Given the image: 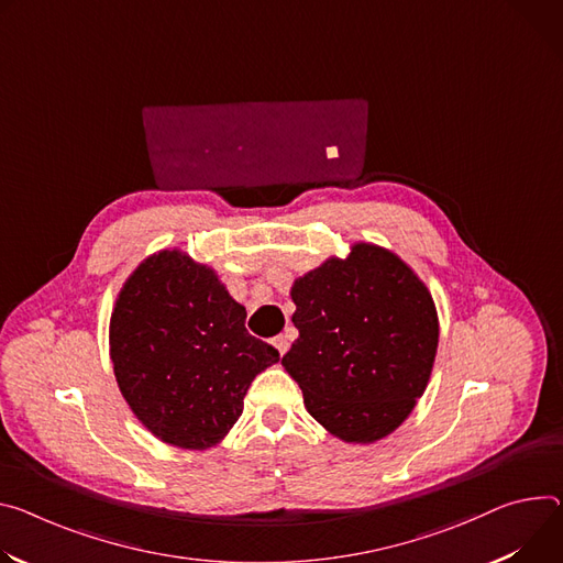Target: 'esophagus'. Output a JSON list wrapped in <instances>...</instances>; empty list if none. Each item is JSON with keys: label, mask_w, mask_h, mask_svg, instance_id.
Masks as SVG:
<instances>
[{"label": "esophagus", "mask_w": 563, "mask_h": 563, "mask_svg": "<svg viewBox=\"0 0 563 563\" xmlns=\"http://www.w3.org/2000/svg\"><path fill=\"white\" fill-rule=\"evenodd\" d=\"M274 345H276V350H278L280 354H285V352L289 350V339H287V334H278V336H274Z\"/></svg>", "instance_id": "esophagus-1"}]
</instances>
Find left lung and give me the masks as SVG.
Listing matches in <instances>:
<instances>
[{
    "label": "left lung",
    "instance_id": "left-lung-1",
    "mask_svg": "<svg viewBox=\"0 0 563 563\" xmlns=\"http://www.w3.org/2000/svg\"><path fill=\"white\" fill-rule=\"evenodd\" d=\"M298 339L283 356L310 416L345 442L395 431L431 377L438 314L397 255L354 244L291 287Z\"/></svg>",
    "mask_w": 563,
    "mask_h": 563
}]
</instances>
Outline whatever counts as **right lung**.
Wrapping results in <instances>:
<instances>
[{"instance_id": "add662e5", "label": "right lung", "mask_w": 563, "mask_h": 563, "mask_svg": "<svg viewBox=\"0 0 563 563\" xmlns=\"http://www.w3.org/2000/svg\"><path fill=\"white\" fill-rule=\"evenodd\" d=\"M244 319L216 272L179 251L152 255L128 278L110 354L125 401L157 438L209 449L238 422L255 375L280 360Z\"/></svg>"}]
</instances>
